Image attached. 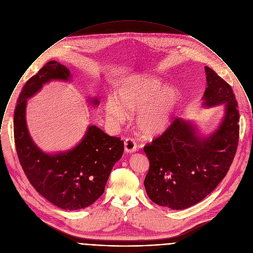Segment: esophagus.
Returning a JSON list of instances; mask_svg holds the SVG:
<instances>
[{
    "mask_svg": "<svg viewBox=\"0 0 253 253\" xmlns=\"http://www.w3.org/2000/svg\"><path fill=\"white\" fill-rule=\"evenodd\" d=\"M124 149H125V152L129 153L135 152L137 151V144L132 138H127L124 141Z\"/></svg>",
    "mask_w": 253,
    "mask_h": 253,
    "instance_id": "obj_1",
    "label": "esophagus"
}]
</instances>
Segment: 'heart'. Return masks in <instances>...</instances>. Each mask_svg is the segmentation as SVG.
Segmentation results:
<instances>
[{
  "label": "heart",
  "mask_w": 253,
  "mask_h": 253,
  "mask_svg": "<svg viewBox=\"0 0 253 253\" xmlns=\"http://www.w3.org/2000/svg\"><path fill=\"white\" fill-rule=\"evenodd\" d=\"M179 94L173 87H163L160 79L151 75L133 76L115 89L114 100L104 102L106 119L112 124L126 121V112L136 114L137 129L146 137H156L170 126Z\"/></svg>",
  "instance_id": "1"
}]
</instances>
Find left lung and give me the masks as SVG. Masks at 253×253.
<instances>
[{
  "instance_id": "1",
  "label": "left lung",
  "mask_w": 253,
  "mask_h": 253,
  "mask_svg": "<svg viewBox=\"0 0 253 253\" xmlns=\"http://www.w3.org/2000/svg\"><path fill=\"white\" fill-rule=\"evenodd\" d=\"M207 88L203 106L225 104V116L209 137L175 118L162 135L144 147L150 169L144 185L152 202L173 210L191 207L207 197L224 179L239 144L240 113L232 87L205 66Z\"/></svg>"
}]
</instances>
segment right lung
I'll use <instances>...</instances> for the list:
<instances>
[{"mask_svg":"<svg viewBox=\"0 0 253 253\" xmlns=\"http://www.w3.org/2000/svg\"><path fill=\"white\" fill-rule=\"evenodd\" d=\"M70 80L67 67L51 60L23 86L13 117L15 149L22 169L35 190L47 201L65 210L86 208L104 192L110 171L124 151V142L95 125L74 149L56 154L41 151L32 141L25 119L27 99L51 80ZM92 104L99 101L93 100Z\"/></svg>","mask_w":253,"mask_h":253,"instance_id":"1","label":"right lung"}]
</instances>
